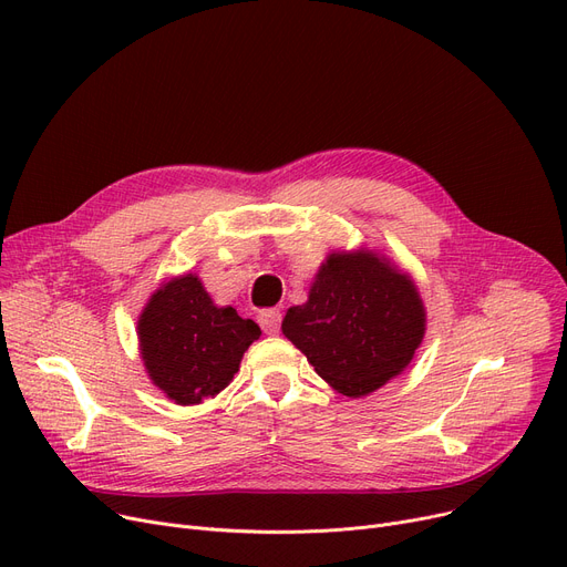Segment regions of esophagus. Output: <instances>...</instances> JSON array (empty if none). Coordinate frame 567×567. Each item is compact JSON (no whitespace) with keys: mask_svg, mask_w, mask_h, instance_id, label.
I'll return each mask as SVG.
<instances>
[{"mask_svg":"<svg viewBox=\"0 0 567 567\" xmlns=\"http://www.w3.org/2000/svg\"><path fill=\"white\" fill-rule=\"evenodd\" d=\"M261 331L268 333V336H276L280 331V321H282V315L280 310H261L259 317H257Z\"/></svg>","mask_w":567,"mask_h":567,"instance_id":"34e87169","label":"esophagus"}]
</instances>
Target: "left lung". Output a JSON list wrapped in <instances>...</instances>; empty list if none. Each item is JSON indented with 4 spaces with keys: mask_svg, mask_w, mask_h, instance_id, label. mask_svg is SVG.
<instances>
[{
    "mask_svg": "<svg viewBox=\"0 0 567 567\" xmlns=\"http://www.w3.org/2000/svg\"><path fill=\"white\" fill-rule=\"evenodd\" d=\"M282 333L336 391L361 398L400 374L425 333L413 282L372 252L331 255Z\"/></svg>",
    "mask_w": 567,
    "mask_h": 567,
    "instance_id": "left-lung-1",
    "label": "left lung"
}]
</instances>
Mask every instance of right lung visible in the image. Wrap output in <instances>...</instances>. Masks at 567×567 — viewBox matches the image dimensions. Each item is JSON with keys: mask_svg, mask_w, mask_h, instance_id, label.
I'll return each mask as SVG.
<instances>
[{"mask_svg": "<svg viewBox=\"0 0 567 567\" xmlns=\"http://www.w3.org/2000/svg\"><path fill=\"white\" fill-rule=\"evenodd\" d=\"M137 333L148 377L176 404H199L220 393L261 336L252 319L216 308L193 274L152 296Z\"/></svg>", "mask_w": 567, "mask_h": 567, "instance_id": "add662e5", "label": "right lung"}]
</instances>
